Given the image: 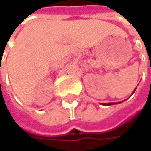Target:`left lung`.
I'll use <instances>...</instances> for the list:
<instances>
[{"label": "left lung", "instance_id": "left-lung-1", "mask_svg": "<svg viewBox=\"0 0 151 151\" xmlns=\"http://www.w3.org/2000/svg\"><path fill=\"white\" fill-rule=\"evenodd\" d=\"M136 89L133 91V93H132V94L135 93V91H136ZM119 103H121V102H113V103H101V105H104V106H111V105H114V104H119Z\"/></svg>", "mask_w": 151, "mask_h": 151}]
</instances>
